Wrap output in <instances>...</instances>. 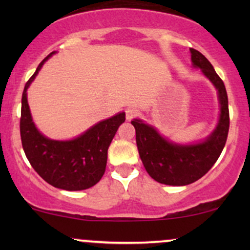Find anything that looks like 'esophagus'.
<instances>
[{
    "mask_svg": "<svg viewBox=\"0 0 250 250\" xmlns=\"http://www.w3.org/2000/svg\"><path fill=\"white\" fill-rule=\"evenodd\" d=\"M139 114H140V110L135 107H128L125 109V117H127L128 121L133 120L134 117L139 116Z\"/></svg>",
    "mask_w": 250,
    "mask_h": 250,
    "instance_id": "obj_1",
    "label": "esophagus"
}]
</instances>
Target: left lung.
I'll list each match as a JSON object with an SVG mask.
<instances>
[{"label":"left lung","instance_id":"left-lung-1","mask_svg":"<svg viewBox=\"0 0 250 250\" xmlns=\"http://www.w3.org/2000/svg\"><path fill=\"white\" fill-rule=\"evenodd\" d=\"M191 62L200 68L215 88L220 101V119L215 130L205 141L194 145H177L159 134L141 120L131 121L136 131V145L147 173L157 182L168 186H187L195 182L214 166L225 148L229 130L228 96L225 83L211 63L200 51L190 48Z\"/></svg>","mask_w":250,"mask_h":250}]
</instances>
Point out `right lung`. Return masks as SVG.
Here are the masks:
<instances>
[{
  "mask_svg": "<svg viewBox=\"0 0 250 250\" xmlns=\"http://www.w3.org/2000/svg\"><path fill=\"white\" fill-rule=\"evenodd\" d=\"M53 54L55 51L40 63L24 85L20 120L22 147L31 167L45 182L64 190H83L95 186L104 174L108 148L117 129L125 121V113L96 123L69 141H55L43 136L31 119L27 89Z\"/></svg>",
  "mask_w": 250,
  "mask_h": 250,
  "instance_id": "add662e5",
  "label": "right lung"
}]
</instances>
